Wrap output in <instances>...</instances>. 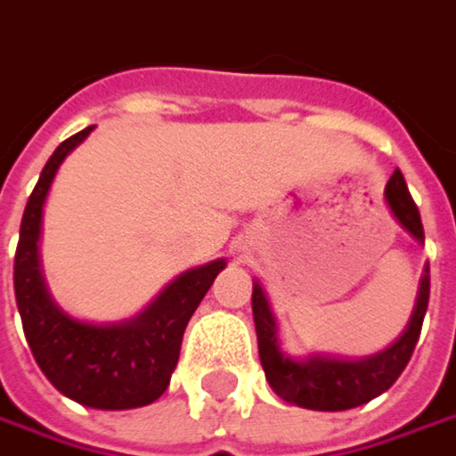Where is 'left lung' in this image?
I'll list each match as a JSON object with an SVG mask.
<instances>
[{"mask_svg":"<svg viewBox=\"0 0 456 456\" xmlns=\"http://www.w3.org/2000/svg\"><path fill=\"white\" fill-rule=\"evenodd\" d=\"M385 201L395 216V222L413 237L418 245H423V224L418 206L408 193L405 177L400 170L389 177L385 188ZM428 265L423 268V276L418 283L415 307L405 330L395 343H389L385 351H377L371 356H335V354H309V356H291L281 348L279 338V320L271 309L268 294L253 281V320L257 333V354L265 371V379L271 389L297 408L307 411H348L359 408L363 403L379 397L387 392L395 379L403 374L413 356L420 325L428 309Z\"/></svg>","mask_w":456,"mask_h":456,"instance_id":"obj_1","label":"left lung"}]
</instances>
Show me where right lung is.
I'll return each instance as SVG.
<instances>
[{
	"instance_id": "obj_1",
	"label": "right lung",
	"mask_w": 456,
	"mask_h": 456,
	"mask_svg": "<svg viewBox=\"0 0 456 456\" xmlns=\"http://www.w3.org/2000/svg\"><path fill=\"white\" fill-rule=\"evenodd\" d=\"M90 131L93 126L56 147L28 199L14 253V299L28 346L53 387L87 408L128 411L154 403L167 389L188 320L227 260L216 257L180 273L128 320L87 322L69 314L43 276V206L61 162Z\"/></svg>"
}]
</instances>
